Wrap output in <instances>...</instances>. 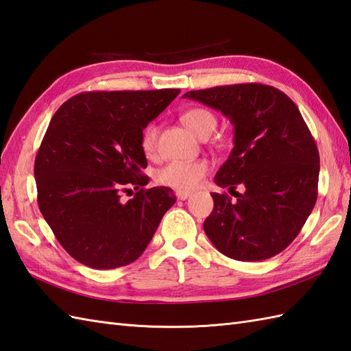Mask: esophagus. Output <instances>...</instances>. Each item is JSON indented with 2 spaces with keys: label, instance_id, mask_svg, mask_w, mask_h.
I'll use <instances>...</instances> for the list:
<instances>
[{
  "label": "esophagus",
  "instance_id": "1",
  "mask_svg": "<svg viewBox=\"0 0 351 351\" xmlns=\"http://www.w3.org/2000/svg\"><path fill=\"white\" fill-rule=\"evenodd\" d=\"M176 197L178 198V199H182V201H184V199H188L189 197H191V192L189 191H176Z\"/></svg>",
  "mask_w": 351,
  "mask_h": 351
}]
</instances>
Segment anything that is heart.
Listing matches in <instances>:
<instances>
[{
    "label": "heart",
    "mask_w": 351,
    "mask_h": 351,
    "mask_svg": "<svg viewBox=\"0 0 351 351\" xmlns=\"http://www.w3.org/2000/svg\"><path fill=\"white\" fill-rule=\"evenodd\" d=\"M182 123L188 128L192 134L198 138L210 136L216 129V115L206 110V108H191L184 111L180 117ZM158 143V126L154 123L147 124L141 134V149L147 156H152L156 150ZM208 173V163L204 160L193 162H168L156 171V182L168 186V188L188 191L195 189L202 182V178Z\"/></svg>",
    "instance_id": "heart-1"
}]
</instances>
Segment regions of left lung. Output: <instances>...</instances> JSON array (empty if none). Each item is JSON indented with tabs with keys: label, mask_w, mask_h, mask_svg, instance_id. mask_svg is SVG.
<instances>
[{
	"label": "left lung",
	"mask_w": 351,
	"mask_h": 351,
	"mask_svg": "<svg viewBox=\"0 0 351 351\" xmlns=\"http://www.w3.org/2000/svg\"><path fill=\"white\" fill-rule=\"evenodd\" d=\"M234 126V147L215 176L234 201L213 192L204 231L217 251L239 261H261L298 237L317 201L320 156L293 100L263 84L188 91ZM237 185L244 192H235Z\"/></svg>",
	"instance_id": "8db88e82"
}]
</instances>
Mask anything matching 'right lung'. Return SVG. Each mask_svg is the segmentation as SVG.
<instances>
[{
    "label": "right lung",
    "instance_id": "add662e5",
    "mask_svg": "<svg viewBox=\"0 0 351 351\" xmlns=\"http://www.w3.org/2000/svg\"><path fill=\"white\" fill-rule=\"evenodd\" d=\"M178 93H81L53 114L34 162L37 202L76 261L99 270L134 263L174 206L173 189L144 188L141 134ZM130 187L137 193L123 203Z\"/></svg>",
    "mask_w": 351,
    "mask_h": 351
}]
</instances>
